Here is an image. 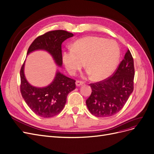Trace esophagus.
<instances>
[{"label": "esophagus", "mask_w": 154, "mask_h": 154, "mask_svg": "<svg viewBox=\"0 0 154 154\" xmlns=\"http://www.w3.org/2000/svg\"><path fill=\"white\" fill-rule=\"evenodd\" d=\"M84 84L83 82L82 81H77L76 82H75V84H76V86L79 87V86H81V85H82Z\"/></svg>", "instance_id": "1"}]
</instances>
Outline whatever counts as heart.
<instances>
[{"mask_svg": "<svg viewBox=\"0 0 154 154\" xmlns=\"http://www.w3.org/2000/svg\"><path fill=\"white\" fill-rule=\"evenodd\" d=\"M119 58V49L112 40L97 36H87L72 45V49L65 50L62 60L66 70L72 75L85 63L88 74L94 81L103 80L111 74Z\"/></svg>", "mask_w": 154, "mask_h": 154, "instance_id": "b5f03b06", "label": "heart"}]
</instances>
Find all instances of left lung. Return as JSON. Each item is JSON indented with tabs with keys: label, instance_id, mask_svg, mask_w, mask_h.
I'll return each mask as SVG.
<instances>
[{
	"label": "left lung",
	"instance_id": "8db88e82",
	"mask_svg": "<svg viewBox=\"0 0 154 154\" xmlns=\"http://www.w3.org/2000/svg\"><path fill=\"white\" fill-rule=\"evenodd\" d=\"M134 75L133 58L127 50L114 74L90 84L92 93L86 100V105L91 114L97 117H109L121 110L133 91Z\"/></svg>",
	"mask_w": 154,
	"mask_h": 154
}]
</instances>
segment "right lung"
<instances>
[{
  "label": "right lung",
  "instance_id": "obj_1",
  "mask_svg": "<svg viewBox=\"0 0 154 154\" xmlns=\"http://www.w3.org/2000/svg\"><path fill=\"white\" fill-rule=\"evenodd\" d=\"M73 35L64 30H55L46 32L36 38L28 48L27 55L36 50H45L49 53L60 67L62 62V44ZM24 62L20 71L21 95L29 108L36 115L43 118L57 115L63 109L66 97L75 89V81L57 70L51 84L43 88L31 85L24 75Z\"/></svg>",
  "mask_w": 154,
  "mask_h": 154
}]
</instances>
